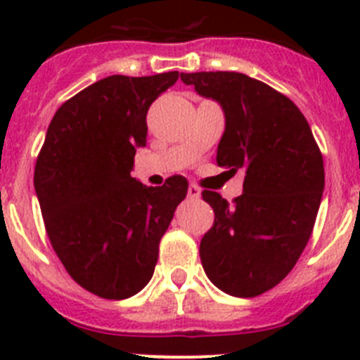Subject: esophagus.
Here are the masks:
<instances>
[{
  "instance_id": "34e87169",
  "label": "esophagus",
  "mask_w": 360,
  "mask_h": 360,
  "mask_svg": "<svg viewBox=\"0 0 360 360\" xmlns=\"http://www.w3.org/2000/svg\"><path fill=\"white\" fill-rule=\"evenodd\" d=\"M200 195H202V191H200V187H196V186H189V189H187V196H189L191 200L200 198Z\"/></svg>"
}]
</instances>
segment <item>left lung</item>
<instances>
[{"mask_svg":"<svg viewBox=\"0 0 360 360\" xmlns=\"http://www.w3.org/2000/svg\"><path fill=\"white\" fill-rule=\"evenodd\" d=\"M184 84L212 98L225 115L219 167H243V195L232 205L214 191L202 198L214 224L200 241L212 285L256 297L294 269L310 240L324 189V165L304 115L290 98L238 72L180 73Z\"/></svg>","mask_w":360,"mask_h":360,"instance_id":"left-lung-1","label":"left lung"}]
</instances>
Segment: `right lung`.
Listing matches in <instances>:
<instances>
[{
	"mask_svg": "<svg viewBox=\"0 0 360 360\" xmlns=\"http://www.w3.org/2000/svg\"><path fill=\"white\" fill-rule=\"evenodd\" d=\"M178 72L110 75L56 111L34 171L44 227L66 272L91 294L128 299L151 279L158 243L187 195L180 174L162 187L131 176L146 113Z\"/></svg>",
	"mask_w": 360,
	"mask_h": 360,
	"instance_id": "add662e5",
	"label": "right lung"
}]
</instances>
